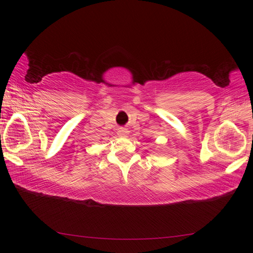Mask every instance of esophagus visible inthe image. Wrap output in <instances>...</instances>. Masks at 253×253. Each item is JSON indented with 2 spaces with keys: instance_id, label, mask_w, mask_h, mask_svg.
I'll list each match as a JSON object with an SVG mask.
<instances>
[{
  "instance_id": "obj_1",
  "label": "esophagus",
  "mask_w": 253,
  "mask_h": 253,
  "mask_svg": "<svg viewBox=\"0 0 253 253\" xmlns=\"http://www.w3.org/2000/svg\"><path fill=\"white\" fill-rule=\"evenodd\" d=\"M127 133H128V131L125 127H120L118 129V135L119 136H126V135H127Z\"/></svg>"
}]
</instances>
